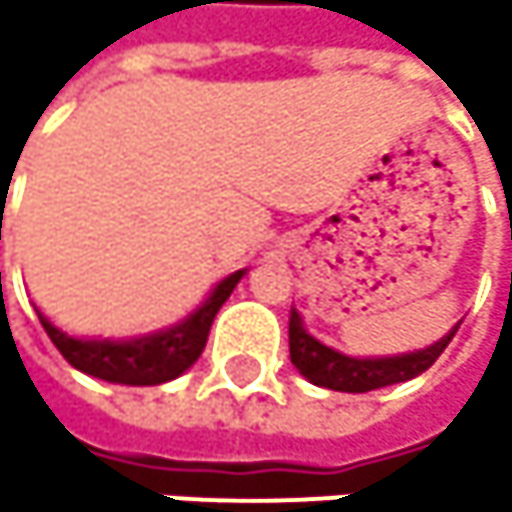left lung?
Segmentation results:
<instances>
[{
	"mask_svg": "<svg viewBox=\"0 0 512 512\" xmlns=\"http://www.w3.org/2000/svg\"><path fill=\"white\" fill-rule=\"evenodd\" d=\"M458 325L451 328L445 338L430 344L427 350L399 353V356H362L359 359V356L338 353V350L325 347L322 341H316L313 334L304 328L301 313L291 310V316H288V350H291L294 368H298L310 384L338 390V393H368V390H381L390 384H402V381L418 378L421 371H427L439 359V353L448 347V341L455 338Z\"/></svg>",
	"mask_w": 512,
	"mask_h": 512,
	"instance_id": "obj_1",
	"label": "left lung"
}]
</instances>
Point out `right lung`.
Returning a JSON list of instances; mask_svg holds the SVG:
<instances>
[{"instance_id":"1","label":"right lung","mask_w":512,"mask_h":512,"mask_svg":"<svg viewBox=\"0 0 512 512\" xmlns=\"http://www.w3.org/2000/svg\"><path fill=\"white\" fill-rule=\"evenodd\" d=\"M242 276L245 270L230 273L227 279H221L211 288L208 298L187 319L162 331L141 334V338H122V341L73 338V334L51 325L45 316H39V322L48 331L51 344L61 350V356L73 368L85 371V375L110 381V384H125V387H156V384H165L184 375V371L202 356L211 322Z\"/></svg>"}]
</instances>
